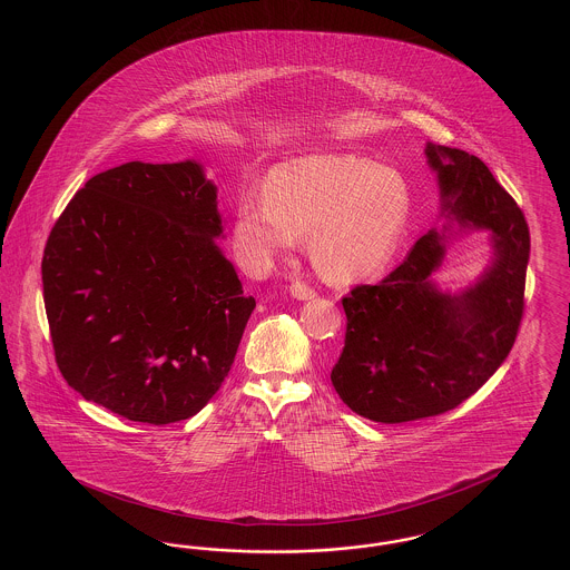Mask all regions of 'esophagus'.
Segmentation results:
<instances>
[{"label": "esophagus", "instance_id": "esophagus-1", "mask_svg": "<svg viewBox=\"0 0 570 570\" xmlns=\"http://www.w3.org/2000/svg\"><path fill=\"white\" fill-rule=\"evenodd\" d=\"M291 295L295 298H314L316 297V291L312 286H307L305 282H293L291 284Z\"/></svg>", "mask_w": 570, "mask_h": 570}]
</instances>
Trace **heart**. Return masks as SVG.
<instances>
[{
    "instance_id": "b5f03b06",
    "label": "heart",
    "mask_w": 570,
    "mask_h": 570,
    "mask_svg": "<svg viewBox=\"0 0 570 570\" xmlns=\"http://www.w3.org/2000/svg\"><path fill=\"white\" fill-rule=\"evenodd\" d=\"M404 177L354 154H318L277 166L267 191H245L235 245L245 263L267 267L309 235V258L325 279L353 284L391 261L406 230Z\"/></svg>"
}]
</instances>
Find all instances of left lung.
Returning <instances> with one entry per match:
<instances>
[{"label": "left lung", "instance_id": "obj_1", "mask_svg": "<svg viewBox=\"0 0 570 570\" xmlns=\"http://www.w3.org/2000/svg\"><path fill=\"white\" fill-rule=\"evenodd\" d=\"M425 154L449 217L491 230L495 258L460 297L444 295L430 275L446 237L430 230L382 282L342 298L346 337L331 382L376 423L428 419L474 395L511 353L525 307L530 230L513 196L476 156L432 142Z\"/></svg>", "mask_w": 570, "mask_h": 570}]
</instances>
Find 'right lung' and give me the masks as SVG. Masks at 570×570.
<instances>
[{
    "label": "right lung",
    "instance_id": "obj_1",
    "mask_svg": "<svg viewBox=\"0 0 570 570\" xmlns=\"http://www.w3.org/2000/svg\"><path fill=\"white\" fill-rule=\"evenodd\" d=\"M216 186L196 163L91 177L42 256L55 361L85 400L149 425L190 419L230 372L256 307L224 258Z\"/></svg>",
    "mask_w": 570,
    "mask_h": 570
}]
</instances>
